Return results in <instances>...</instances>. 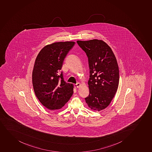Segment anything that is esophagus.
<instances>
[{"instance_id":"obj_1","label":"esophagus","mask_w":152,"mask_h":152,"mask_svg":"<svg viewBox=\"0 0 152 152\" xmlns=\"http://www.w3.org/2000/svg\"><path fill=\"white\" fill-rule=\"evenodd\" d=\"M80 86V83H77L74 86H75V88H79V86Z\"/></svg>"}]
</instances>
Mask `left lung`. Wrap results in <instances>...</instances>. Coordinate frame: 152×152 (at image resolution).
I'll return each mask as SVG.
<instances>
[{
  "label": "left lung",
  "instance_id": "obj_1",
  "mask_svg": "<svg viewBox=\"0 0 152 152\" xmlns=\"http://www.w3.org/2000/svg\"><path fill=\"white\" fill-rule=\"evenodd\" d=\"M77 42L88 56L90 69V94L85 100L91 110L100 111L109 106L118 88L117 59L110 47L102 40Z\"/></svg>",
  "mask_w": 152,
  "mask_h": 152
}]
</instances>
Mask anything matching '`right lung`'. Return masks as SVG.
I'll return each mask as SVG.
<instances>
[{
	"label": "right lung",
	"mask_w": 152,
	"mask_h": 152,
	"mask_svg": "<svg viewBox=\"0 0 152 152\" xmlns=\"http://www.w3.org/2000/svg\"><path fill=\"white\" fill-rule=\"evenodd\" d=\"M75 44L66 42L47 45L35 59L32 75L34 91L42 104L50 110L61 109L74 93L73 85L64 81L61 69Z\"/></svg>",
	"instance_id": "right-lung-1"
}]
</instances>
